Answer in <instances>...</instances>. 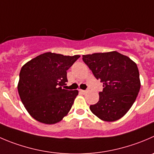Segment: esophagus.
I'll return each instance as SVG.
<instances>
[{"label": "esophagus", "instance_id": "1", "mask_svg": "<svg viewBox=\"0 0 154 154\" xmlns=\"http://www.w3.org/2000/svg\"><path fill=\"white\" fill-rule=\"evenodd\" d=\"M80 93H82V94H86V90H83V89H80Z\"/></svg>", "mask_w": 154, "mask_h": 154}]
</instances>
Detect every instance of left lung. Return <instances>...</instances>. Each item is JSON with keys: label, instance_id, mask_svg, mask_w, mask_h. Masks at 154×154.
<instances>
[{"label": "left lung", "instance_id": "1", "mask_svg": "<svg viewBox=\"0 0 154 154\" xmlns=\"http://www.w3.org/2000/svg\"><path fill=\"white\" fill-rule=\"evenodd\" d=\"M83 61L104 87L99 92L98 102L89 107L90 110L104 121L120 119L139 92L141 83L137 65L117 51L83 55Z\"/></svg>", "mask_w": 154, "mask_h": 154}]
</instances>
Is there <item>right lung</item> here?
<instances>
[{"mask_svg":"<svg viewBox=\"0 0 154 154\" xmlns=\"http://www.w3.org/2000/svg\"><path fill=\"white\" fill-rule=\"evenodd\" d=\"M80 56L46 53L27 62L19 74L18 92L33 118L46 124L61 121L71 110L77 90L62 89L67 71Z\"/></svg>","mask_w":154,"mask_h":154,"instance_id":"1","label":"right lung"}]
</instances>
